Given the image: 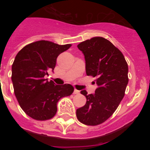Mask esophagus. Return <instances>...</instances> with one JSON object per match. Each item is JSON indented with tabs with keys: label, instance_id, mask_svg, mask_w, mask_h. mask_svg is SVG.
Listing matches in <instances>:
<instances>
[{
	"label": "esophagus",
	"instance_id": "1",
	"mask_svg": "<svg viewBox=\"0 0 150 150\" xmlns=\"http://www.w3.org/2000/svg\"><path fill=\"white\" fill-rule=\"evenodd\" d=\"M74 95H79V90L74 89Z\"/></svg>",
	"mask_w": 150,
	"mask_h": 150
}]
</instances>
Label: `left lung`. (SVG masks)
<instances>
[{
    "label": "left lung",
    "instance_id": "obj_1",
    "mask_svg": "<svg viewBox=\"0 0 150 150\" xmlns=\"http://www.w3.org/2000/svg\"><path fill=\"white\" fill-rule=\"evenodd\" d=\"M84 55L87 76L96 77L98 88L88 95L86 104L76 110L78 120L86 125H97L109 119L117 109L128 83V64L119 49L108 40L95 37L77 45Z\"/></svg>",
    "mask_w": 150,
    "mask_h": 150
}]
</instances>
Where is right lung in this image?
<instances>
[{"label":"right lung","mask_w":150,"mask_h":150,"mask_svg":"<svg viewBox=\"0 0 150 150\" xmlns=\"http://www.w3.org/2000/svg\"><path fill=\"white\" fill-rule=\"evenodd\" d=\"M71 46L40 40L23 47L16 56L12 65L14 93L21 108L34 120L53 117L58 101L73 93L71 85H56L45 79L49 71L53 72L58 56Z\"/></svg>","instance_id":"obj_1"}]
</instances>
